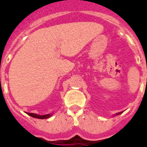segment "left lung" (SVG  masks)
I'll use <instances>...</instances> for the list:
<instances>
[{"label": "left lung", "instance_id": "8db88e82", "mask_svg": "<svg viewBox=\"0 0 147 147\" xmlns=\"http://www.w3.org/2000/svg\"><path fill=\"white\" fill-rule=\"evenodd\" d=\"M121 113H118L117 115H119V114H121Z\"/></svg>", "mask_w": 147, "mask_h": 147}]
</instances>
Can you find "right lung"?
Wrapping results in <instances>:
<instances>
[{
	"instance_id": "add662e5",
	"label": "right lung",
	"mask_w": 147,
	"mask_h": 147,
	"mask_svg": "<svg viewBox=\"0 0 147 147\" xmlns=\"http://www.w3.org/2000/svg\"><path fill=\"white\" fill-rule=\"evenodd\" d=\"M28 115L30 116H32L33 118H37V119H47V118H49L51 115L50 114H46V115H37V114H34V113H26Z\"/></svg>"
}]
</instances>
